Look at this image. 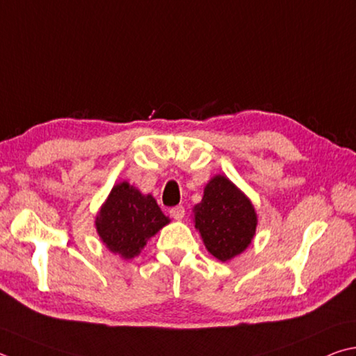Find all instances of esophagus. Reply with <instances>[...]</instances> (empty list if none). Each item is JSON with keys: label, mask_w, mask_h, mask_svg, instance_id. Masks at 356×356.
<instances>
[{"label": "esophagus", "mask_w": 356, "mask_h": 356, "mask_svg": "<svg viewBox=\"0 0 356 356\" xmlns=\"http://www.w3.org/2000/svg\"><path fill=\"white\" fill-rule=\"evenodd\" d=\"M170 215L176 219V221H180V219H184L185 216V209L182 205H177V207H172L170 210Z\"/></svg>", "instance_id": "esophagus-1"}]
</instances>
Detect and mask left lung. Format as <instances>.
I'll list each match as a JSON object with an SVG mask.
<instances>
[{"label": "left lung", "instance_id": "1", "mask_svg": "<svg viewBox=\"0 0 356 356\" xmlns=\"http://www.w3.org/2000/svg\"><path fill=\"white\" fill-rule=\"evenodd\" d=\"M193 222L207 250L225 263L249 248L258 216L252 200L227 176L216 174L207 182L202 200L193 207Z\"/></svg>", "mask_w": 356, "mask_h": 356}]
</instances>
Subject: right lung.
Returning <instances> with one entry per match:
<instances>
[{
	"mask_svg": "<svg viewBox=\"0 0 356 356\" xmlns=\"http://www.w3.org/2000/svg\"><path fill=\"white\" fill-rule=\"evenodd\" d=\"M170 222L152 195H143L126 180L113 185L95 218L102 244L122 260L138 257L147 240Z\"/></svg>",
	"mask_w": 356,
	"mask_h": 356,
	"instance_id": "right-lung-1",
	"label": "right lung"
}]
</instances>
